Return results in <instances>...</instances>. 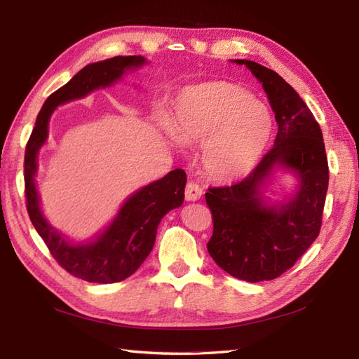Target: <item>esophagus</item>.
I'll use <instances>...</instances> for the list:
<instances>
[{
	"label": "esophagus",
	"instance_id": "1",
	"mask_svg": "<svg viewBox=\"0 0 359 359\" xmlns=\"http://www.w3.org/2000/svg\"><path fill=\"white\" fill-rule=\"evenodd\" d=\"M201 195H203V189L200 187V184L195 181H189L186 186V200L196 201V200H200Z\"/></svg>",
	"mask_w": 359,
	"mask_h": 359
}]
</instances>
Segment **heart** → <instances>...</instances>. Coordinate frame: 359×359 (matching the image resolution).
<instances>
[{"mask_svg":"<svg viewBox=\"0 0 359 359\" xmlns=\"http://www.w3.org/2000/svg\"><path fill=\"white\" fill-rule=\"evenodd\" d=\"M167 126L175 140L203 142L204 172L221 182L240 180L257 165L273 129L269 110L229 81L187 87Z\"/></svg>","mask_w":359,"mask_h":359,"instance_id":"1","label":"heart"}]
</instances>
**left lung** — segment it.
<instances>
[{
	"label": "left lung",
	"instance_id": "left-lung-1",
	"mask_svg": "<svg viewBox=\"0 0 359 359\" xmlns=\"http://www.w3.org/2000/svg\"><path fill=\"white\" fill-rule=\"evenodd\" d=\"M235 62L264 87L278 133L273 147L243 181L209 187L205 203L213 233L207 250L238 280L270 281L289 270L320 235L329 164L321 127L297 90L272 69L249 60ZM276 166L292 170L300 186L289 203L270 206L262 187Z\"/></svg>",
	"mask_w": 359,
	"mask_h": 359
}]
</instances>
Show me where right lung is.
<instances>
[{
	"mask_svg": "<svg viewBox=\"0 0 359 359\" xmlns=\"http://www.w3.org/2000/svg\"><path fill=\"white\" fill-rule=\"evenodd\" d=\"M144 62L146 60L140 55H132L87 65L67 84L46 100L26 146L24 190L32 224L58 264L70 275L89 283H119L137 272L154 249L159 221L167 212L177 209L184 201L186 172L175 169L161 180L140 189L123 204L116 218L104 232L93 241L74 244L47 222L39 207L35 186L36 156L47 140L49 119L55 109L72 100L84 98L87 93L100 87L114 84L126 74V70L141 67Z\"/></svg>",
	"mask_w": 359,
	"mask_h": 359,
	"instance_id": "right-lung-1",
	"label": "right lung"
}]
</instances>
